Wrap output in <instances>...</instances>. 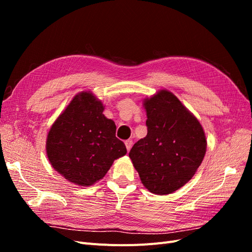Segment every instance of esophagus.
Returning <instances> with one entry per match:
<instances>
[{
	"mask_svg": "<svg viewBox=\"0 0 252 252\" xmlns=\"http://www.w3.org/2000/svg\"><path fill=\"white\" fill-rule=\"evenodd\" d=\"M125 145H126L127 151H129V150L131 149V147H132V140H127V141H125Z\"/></svg>",
	"mask_w": 252,
	"mask_h": 252,
	"instance_id": "obj_1",
	"label": "esophagus"
}]
</instances>
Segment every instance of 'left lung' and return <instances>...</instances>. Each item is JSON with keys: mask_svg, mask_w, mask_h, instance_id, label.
<instances>
[{"mask_svg": "<svg viewBox=\"0 0 252 252\" xmlns=\"http://www.w3.org/2000/svg\"><path fill=\"white\" fill-rule=\"evenodd\" d=\"M144 107L147 135L133 145L129 158L150 192L169 194L191 180L207 141L200 122L170 91L145 98Z\"/></svg>", "mask_w": 252, "mask_h": 252, "instance_id": "8db88e82", "label": "left lung"}]
</instances>
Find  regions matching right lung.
Instances as JSON below:
<instances>
[{
  "instance_id": "add662e5",
  "label": "right lung",
  "mask_w": 252,
  "mask_h": 252,
  "mask_svg": "<svg viewBox=\"0 0 252 252\" xmlns=\"http://www.w3.org/2000/svg\"><path fill=\"white\" fill-rule=\"evenodd\" d=\"M103 111L102 102L93 93L82 91L48 132L49 162L72 184H94L104 178L114 159L127 154L125 144L116 136V124Z\"/></svg>"
}]
</instances>
